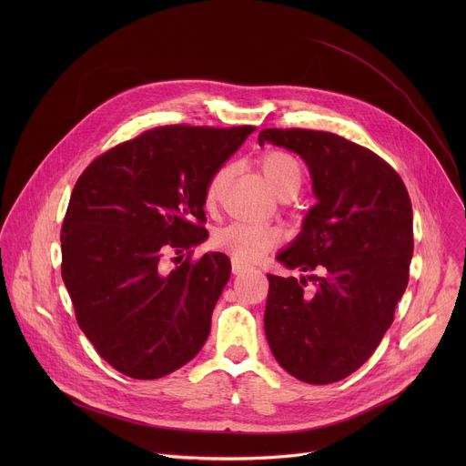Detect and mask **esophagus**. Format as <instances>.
I'll return each mask as SVG.
<instances>
[{"label": "esophagus", "instance_id": "1", "mask_svg": "<svg viewBox=\"0 0 466 466\" xmlns=\"http://www.w3.org/2000/svg\"><path fill=\"white\" fill-rule=\"evenodd\" d=\"M248 269H250V265H247L245 261H241L238 258H232V273L234 275H241V273H245Z\"/></svg>", "mask_w": 466, "mask_h": 466}]
</instances>
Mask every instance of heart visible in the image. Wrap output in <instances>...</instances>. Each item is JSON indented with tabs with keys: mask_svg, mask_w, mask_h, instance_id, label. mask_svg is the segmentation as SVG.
Masks as SVG:
<instances>
[{
	"mask_svg": "<svg viewBox=\"0 0 466 466\" xmlns=\"http://www.w3.org/2000/svg\"><path fill=\"white\" fill-rule=\"evenodd\" d=\"M259 167L269 186L280 198H293L302 186V167L299 160L286 151H268L259 158ZM228 177V167H221L210 178L205 191L207 208H214L221 187ZM282 241V232L269 225L254 223H230L214 236V245L230 252L232 256L254 261L268 254Z\"/></svg>",
	"mask_w": 466,
	"mask_h": 466,
	"instance_id": "obj_1",
	"label": "heart"
}]
</instances>
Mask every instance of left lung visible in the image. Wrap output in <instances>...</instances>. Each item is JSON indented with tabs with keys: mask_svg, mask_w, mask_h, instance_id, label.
Here are the masks:
<instances>
[{
	"mask_svg": "<svg viewBox=\"0 0 466 466\" xmlns=\"http://www.w3.org/2000/svg\"><path fill=\"white\" fill-rule=\"evenodd\" d=\"M259 146L286 147L308 164L319 203L277 259L313 273L268 275L265 336L284 370L334 383L376 350L410 280L413 208L404 180L383 158L343 137L311 128H263Z\"/></svg>",
	"mask_w": 466,
	"mask_h": 466,
	"instance_id": "1",
	"label": "left lung"
}]
</instances>
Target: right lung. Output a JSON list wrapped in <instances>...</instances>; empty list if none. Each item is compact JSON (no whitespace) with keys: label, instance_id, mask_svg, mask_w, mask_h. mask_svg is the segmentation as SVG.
<instances>
[{"label":"right lung","instance_id":"1","mask_svg":"<svg viewBox=\"0 0 466 466\" xmlns=\"http://www.w3.org/2000/svg\"><path fill=\"white\" fill-rule=\"evenodd\" d=\"M256 127L164 125L99 155L66 210L62 280L97 354L125 376L162 378L203 349L230 259L208 238L205 191ZM187 251L175 270L169 253ZM177 259V258H175Z\"/></svg>","mask_w":466,"mask_h":466}]
</instances>
